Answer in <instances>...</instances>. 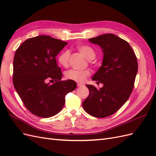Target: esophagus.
Instances as JSON below:
<instances>
[{
	"label": "esophagus",
	"instance_id": "1",
	"mask_svg": "<svg viewBox=\"0 0 156 156\" xmlns=\"http://www.w3.org/2000/svg\"><path fill=\"white\" fill-rule=\"evenodd\" d=\"M84 85V84H83V83H77V87H83Z\"/></svg>",
	"mask_w": 156,
	"mask_h": 156
}]
</instances>
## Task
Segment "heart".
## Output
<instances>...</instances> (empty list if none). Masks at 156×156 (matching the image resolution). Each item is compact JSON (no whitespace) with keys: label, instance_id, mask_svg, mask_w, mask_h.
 Listing matches in <instances>:
<instances>
[{"label":"heart","instance_id":"heart-1","mask_svg":"<svg viewBox=\"0 0 156 156\" xmlns=\"http://www.w3.org/2000/svg\"><path fill=\"white\" fill-rule=\"evenodd\" d=\"M77 49L88 60H92L96 57V51L90 46L79 45L77 47ZM69 56L70 52L68 50H64L59 55L58 57V62L63 67L66 68L68 66ZM90 74L91 73L88 69H70L66 72L65 76L69 80L83 83L86 81V79L90 75Z\"/></svg>","mask_w":156,"mask_h":156}]
</instances>
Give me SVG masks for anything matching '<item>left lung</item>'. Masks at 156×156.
I'll use <instances>...</instances> for the list:
<instances>
[{
    "label": "left lung",
    "instance_id": "1",
    "mask_svg": "<svg viewBox=\"0 0 156 156\" xmlns=\"http://www.w3.org/2000/svg\"><path fill=\"white\" fill-rule=\"evenodd\" d=\"M88 40L102 49L101 66L92 79L103 86L98 90L87 84L90 94L83 107L89 115L105 118L114 114L128 100L137 73V60L129 44L115 34L100 35Z\"/></svg>",
    "mask_w": 156,
    "mask_h": 156
}]
</instances>
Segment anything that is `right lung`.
Wrapping results in <instances>:
<instances>
[{
	"mask_svg": "<svg viewBox=\"0 0 156 156\" xmlns=\"http://www.w3.org/2000/svg\"><path fill=\"white\" fill-rule=\"evenodd\" d=\"M67 44L68 42L40 35L25 40L16 51L13 85L33 115L49 118L58 114L64 105L65 96L77 87L72 80L60 81L62 74L56 56ZM50 80L55 83L50 84Z\"/></svg>",
	"mask_w": 156,
	"mask_h": 156,
	"instance_id": "right-lung-1",
	"label": "right lung"
}]
</instances>
